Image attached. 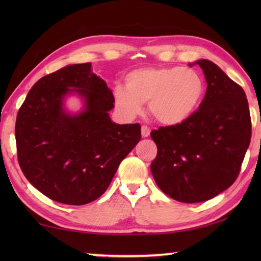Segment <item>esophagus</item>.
<instances>
[{
	"mask_svg": "<svg viewBox=\"0 0 261 261\" xmlns=\"http://www.w3.org/2000/svg\"><path fill=\"white\" fill-rule=\"evenodd\" d=\"M149 135H151V129L146 125L141 126V136H143L144 138H147Z\"/></svg>",
	"mask_w": 261,
	"mask_h": 261,
	"instance_id": "34e87169",
	"label": "esophagus"
}]
</instances>
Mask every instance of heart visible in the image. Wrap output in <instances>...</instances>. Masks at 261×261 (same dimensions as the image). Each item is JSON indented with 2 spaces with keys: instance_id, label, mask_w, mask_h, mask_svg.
Listing matches in <instances>:
<instances>
[{
  "instance_id": "b5f03b06",
  "label": "heart",
  "mask_w": 261,
  "mask_h": 261,
  "mask_svg": "<svg viewBox=\"0 0 261 261\" xmlns=\"http://www.w3.org/2000/svg\"><path fill=\"white\" fill-rule=\"evenodd\" d=\"M125 84L126 87L114 88L118 113L126 120H134L149 100V113L168 126L188 121L199 107L205 92L200 74L182 67L137 69L126 74Z\"/></svg>"
}]
</instances>
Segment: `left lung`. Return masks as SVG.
I'll list each match as a JSON object with an SVG mask.
<instances>
[{"mask_svg": "<svg viewBox=\"0 0 261 261\" xmlns=\"http://www.w3.org/2000/svg\"><path fill=\"white\" fill-rule=\"evenodd\" d=\"M193 64L207 83L199 109L182 124L151 132L158 146L153 177L162 192L187 204L210 200L230 187L251 140L244 90L212 61Z\"/></svg>", "mask_w": 261, "mask_h": 261, "instance_id": "1", "label": "left lung"}]
</instances>
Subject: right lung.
<instances>
[{
	"instance_id": "obj_1",
	"label": "right lung",
	"mask_w": 261,
	"mask_h": 261,
	"mask_svg": "<svg viewBox=\"0 0 261 261\" xmlns=\"http://www.w3.org/2000/svg\"><path fill=\"white\" fill-rule=\"evenodd\" d=\"M82 101L78 112L65 106ZM114 95L91 63L70 64L31 88L16 121L19 166L29 182L50 199L85 205L109 187L118 166L140 140V124H117Z\"/></svg>"
}]
</instances>
